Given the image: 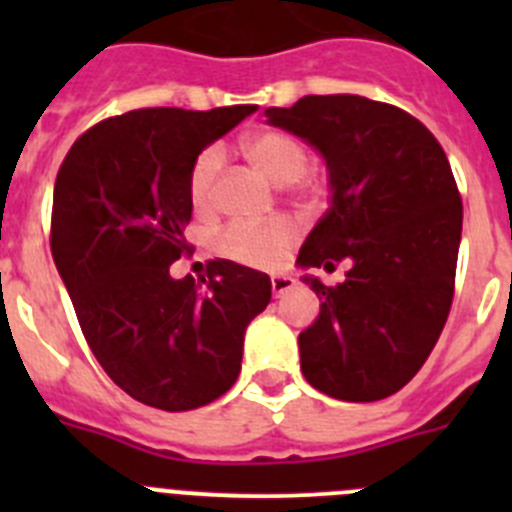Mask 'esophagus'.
<instances>
[{"label": "esophagus", "mask_w": 512, "mask_h": 512, "mask_svg": "<svg viewBox=\"0 0 512 512\" xmlns=\"http://www.w3.org/2000/svg\"><path fill=\"white\" fill-rule=\"evenodd\" d=\"M292 287H295V277H289V274H274L271 277V292H274V297H282Z\"/></svg>", "instance_id": "obj_1"}]
</instances>
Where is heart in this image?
I'll return each mask as SVG.
<instances>
[{
    "label": "heart",
    "instance_id": "heart-1",
    "mask_svg": "<svg viewBox=\"0 0 512 512\" xmlns=\"http://www.w3.org/2000/svg\"><path fill=\"white\" fill-rule=\"evenodd\" d=\"M243 153L253 169L264 174L271 184H292L307 171V148L295 135L282 130H261L243 140ZM223 169V151L217 146L205 148L192 161L189 169V202L194 210H210L215 200L217 174ZM295 228L284 220L266 225H230L217 235L215 248L220 256L238 261L243 266L269 269L287 256L289 246L295 243Z\"/></svg>",
    "mask_w": 512,
    "mask_h": 512
}]
</instances>
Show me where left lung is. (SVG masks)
I'll use <instances>...</instances> for the list:
<instances>
[{"label": "left lung", "instance_id": "obj_1", "mask_svg": "<svg viewBox=\"0 0 512 512\" xmlns=\"http://www.w3.org/2000/svg\"><path fill=\"white\" fill-rule=\"evenodd\" d=\"M264 117L328 171V210L297 266H348L338 287L302 274L320 300L300 333L302 374L336 400L395 395L431 356L454 297L461 197L449 158L423 122L359 94H310Z\"/></svg>", "mask_w": 512, "mask_h": 512}]
</instances>
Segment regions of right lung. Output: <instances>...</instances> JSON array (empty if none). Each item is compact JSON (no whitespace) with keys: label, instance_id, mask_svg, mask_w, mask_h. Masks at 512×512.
Masks as SVG:
<instances>
[{"label":"right lung","instance_id":"obj_1","mask_svg":"<svg viewBox=\"0 0 512 512\" xmlns=\"http://www.w3.org/2000/svg\"><path fill=\"white\" fill-rule=\"evenodd\" d=\"M256 110L125 112L81 135L56 176L51 251L81 333L112 382L151 408L225 395L271 300V279L235 261H210L205 287L169 274L187 251L192 161Z\"/></svg>","mask_w":512,"mask_h":512}]
</instances>
